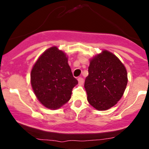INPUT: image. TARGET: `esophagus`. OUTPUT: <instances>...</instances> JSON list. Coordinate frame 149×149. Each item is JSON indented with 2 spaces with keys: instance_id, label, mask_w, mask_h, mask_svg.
<instances>
[{
  "instance_id": "obj_1",
  "label": "esophagus",
  "mask_w": 149,
  "mask_h": 149,
  "mask_svg": "<svg viewBox=\"0 0 149 149\" xmlns=\"http://www.w3.org/2000/svg\"><path fill=\"white\" fill-rule=\"evenodd\" d=\"M78 84L79 85H83V83H84V79H83V78H78Z\"/></svg>"
}]
</instances>
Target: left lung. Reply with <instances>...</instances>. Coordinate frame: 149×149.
Listing matches in <instances>:
<instances>
[{"label":"left lung","instance_id":"1","mask_svg":"<svg viewBox=\"0 0 149 149\" xmlns=\"http://www.w3.org/2000/svg\"><path fill=\"white\" fill-rule=\"evenodd\" d=\"M85 81L88 101L99 111L115 106L123 95L127 84L125 67L115 54L103 50L90 61Z\"/></svg>","mask_w":149,"mask_h":149}]
</instances>
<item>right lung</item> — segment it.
<instances>
[{
    "instance_id": "add662e5",
    "label": "right lung",
    "mask_w": 149,
    "mask_h": 149,
    "mask_svg": "<svg viewBox=\"0 0 149 149\" xmlns=\"http://www.w3.org/2000/svg\"><path fill=\"white\" fill-rule=\"evenodd\" d=\"M31 84L44 107L57 109L69 102L78 80L73 76L66 54L54 46L46 49L33 65Z\"/></svg>"
}]
</instances>
